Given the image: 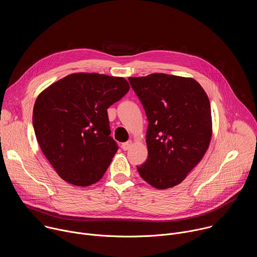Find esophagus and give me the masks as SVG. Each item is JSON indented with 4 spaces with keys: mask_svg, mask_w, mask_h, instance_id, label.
I'll list each match as a JSON object with an SVG mask.
<instances>
[{
    "mask_svg": "<svg viewBox=\"0 0 257 257\" xmlns=\"http://www.w3.org/2000/svg\"><path fill=\"white\" fill-rule=\"evenodd\" d=\"M132 144H133V142H132V140H128L127 142H124L123 144H122V149H123V151H127V150H129L131 146H132Z\"/></svg>",
    "mask_w": 257,
    "mask_h": 257,
    "instance_id": "34e87169",
    "label": "esophagus"
}]
</instances>
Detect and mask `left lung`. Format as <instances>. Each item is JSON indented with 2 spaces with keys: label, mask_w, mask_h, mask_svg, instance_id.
<instances>
[{
  "label": "left lung",
  "mask_w": 257,
  "mask_h": 257,
  "mask_svg": "<svg viewBox=\"0 0 257 257\" xmlns=\"http://www.w3.org/2000/svg\"><path fill=\"white\" fill-rule=\"evenodd\" d=\"M149 120V157L137 167L157 189L174 187L202 160L212 134L209 99L193 78L154 73L129 77Z\"/></svg>",
  "instance_id": "1"
}]
</instances>
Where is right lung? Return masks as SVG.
Wrapping results in <instances>:
<instances>
[{
	"mask_svg": "<svg viewBox=\"0 0 257 257\" xmlns=\"http://www.w3.org/2000/svg\"><path fill=\"white\" fill-rule=\"evenodd\" d=\"M129 88L123 77L74 73L40 93L33 106L34 133L63 180L85 187L101 179L118 151L106 109Z\"/></svg>",
	"mask_w": 257,
	"mask_h": 257,
	"instance_id": "obj_1",
	"label": "right lung"
}]
</instances>
